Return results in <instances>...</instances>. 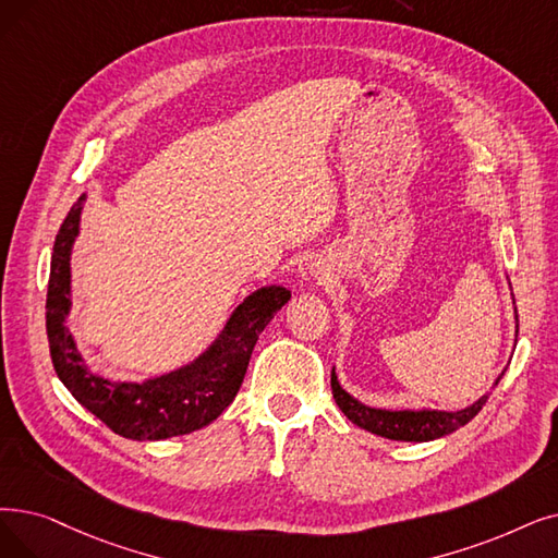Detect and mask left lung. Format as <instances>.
<instances>
[{
    "label": "left lung",
    "instance_id": "left-lung-1",
    "mask_svg": "<svg viewBox=\"0 0 558 558\" xmlns=\"http://www.w3.org/2000/svg\"><path fill=\"white\" fill-rule=\"evenodd\" d=\"M330 387L332 399L337 401L339 410H342L355 426L372 430L380 435V438L403 442H426L442 438V435L453 433L456 428L465 426L470 420H474L478 415V410L488 401V395H483L476 403H472L465 410H458V413H438V410H420V413H415V410H395V413H390V410L369 408L347 395L335 376V369L330 372Z\"/></svg>",
    "mask_w": 558,
    "mask_h": 558
}]
</instances>
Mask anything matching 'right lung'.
<instances>
[{
    "label": "right lung",
    "instance_id": "right-lung-1",
    "mask_svg": "<svg viewBox=\"0 0 558 558\" xmlns=\"http://www.w3.org/2000/svg\"><path fill=\"white\" fill-rule=\"evenodd\" d=\"M86 196L59 228L45 324L57 376L86 410L128 440H166L198 430L219 417L244 383L253 349L274 314L292 299L284 287H264L241 303L221 337L193 365L148 383H111L88 372L65 328L70 310V248L80 232Z\"/></svg>",
    "mask_w": 558,
    "mask_h": 558
}]
</instances>
